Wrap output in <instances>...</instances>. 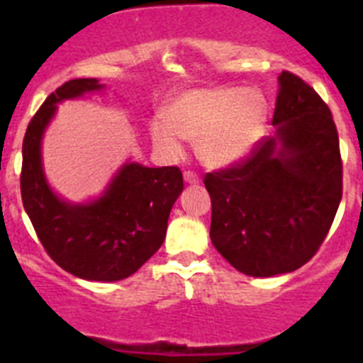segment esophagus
Wrapping results in <instances>:
<instances>
[{"label":"esophagus","mask_w":363,"mask_h":363,"mask_svg":"<svg viewBox=\"0 0 363 363\" xmlns=\"http://www.w3.org/2000/svg\"><path fill=\"white\" fill-rule=\"evenodd\" d=\"M184 179L187 182V184H200V176H198L196 172H192V171H185L184 172Z\"/></svg>","instance_id":"obj_1"}]
</instances>
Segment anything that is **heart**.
<instances>
[{"mask_svg":"<svg viewBox=\"0 0 363 363\" xmlns=\"http://www.w3.org/2000/svg\"><path fill=\"white\" fill-rule=\"evenodd\" d=\"M163 121L150 123L154 147L167 158L184 152L179 140L194 143L203 165L240 162L264 134L267 104L262 92L242 86H207L179 94L163 112Z\"/></svg>","mask_w":363,"mask_h":363,"instance_id":"b5f03b06","label":"heart"}]
</instances>
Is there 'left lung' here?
<instances>
[{"label": "left lung", "mask_w": 363, "mask_h": 363, "mask_svg": "<svg viewBox=\"0 0 363 363\" xmlns=\"http://www.w3.org/2000/svg\"><path fill=\"white\" fill-rule=\"evenodd\" d=\"M277 136L209 172L211 240L236 271L267 278L307 264L342 200V156L327 104L293 72L280 74Z\"/></svg>", "instance_id": "left-lung-1"}]
</instances>
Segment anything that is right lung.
I'll use <instances>...</instances> for the list:
<instances>
[{"label": "right lung", "mask_w": 363, "mask_h": 363, "mask_svg": "<svg viewBox=\"0 0 363 363\" xmlns=\"http://www.w3.org/2000/svg\"><path fill=\"white\" fill-rule=\"evenodd\" d=\"M96 78L57 86L32 116L23 138L21 200L45 251L62 269L91 281L130 277L158 251L176 198L184 191L178 167L127 162L107 191L89 203H69L49 187L41 165V138L57 105L99 91Z\"/></svg>", "instance_id": "1"}]
</instances>
